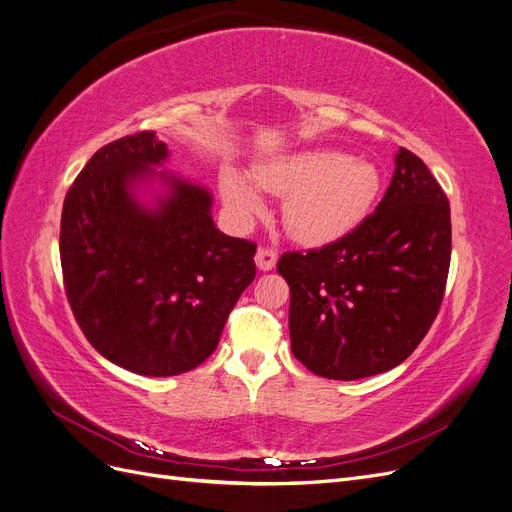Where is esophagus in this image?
<instances>
[{
  "instance_id": "1",
  "label": "esophagus",
  "mask_w": 512,
  "mask_h": 512,
  "mask_svg": "<svg viewBox=\"0 0 512 512\" xmlns=\"http://www.w3.org/2000/svg\"><path fill=\"white\" fill-rule=\"evenodd\" d=\"M277 262V252L273 247H258L256 252V265L260 271H271Z\"/></svg>"
}]
</instances>
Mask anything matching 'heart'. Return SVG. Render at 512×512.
Instances as JSON below:
<instances>
[{
	"label": "heart",
	"instance_id": "heart-1",
	"mask_svg": "<svg viewBox=\"0 0 512 512\" xmlns=\"http://www.w3.org/2000/svg\"><path fill=\"white\" fill-rule=\"evenodd\" d=\"M254 183L271 196H286L284 226L292 239L324 245L342 239L359 226L374 207L382 188L380 170L335 149L290 153L254 168ZM224 203L241 220L260 211L254 188L237 170L220 177Z\"/></svg>",
	"mask_w": 512,
	"mask_h": 512
}]
</instances>
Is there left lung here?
<instances>
[{"label": "left lung", "mask_w": 512, "mask_h": 512, "mask_svg": "<svg viewBox=\"0 0 512 512\" xmlns=\"http://www.w3.org/2000/svg\"><path fill=\"white\" fill-rule=\"evenodd\" d=\"M451 267V207L401 147L376 211L348 235L286 252L290 348L316 376L359 380L404 363L436 320Z\"/></svg>", "instance_id": "1"}]
</instances>
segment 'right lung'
Segmentation results:
<instances>
[{"label":"right lung","instance_id":"obj_1","mask_svg":"<svg viewBox=\"0 0 512 512\" xmlns=\"http://www.w3.org/2000/svg\"><path fill=\"white\" fill-rule=\"evenodd\" d=\"M166 156L151 130L98 149L70 185L59 228L66 297L87 342L156 378L209 359L256 277V243L215 228L205 188L164 177L170 196L158 209L134 198L132 185Z\"/></svg>","mask_w":512,"mask_h":512}]
</instances>
